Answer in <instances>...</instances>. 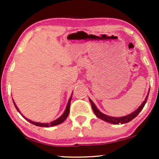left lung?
<instances>
[{"label": "left lung", "instance_id": "1", "mask_svg": "<svg viewBox=\"0 0 159 159\" xmlns=\"http://www.w3.org/2000/svg\"><path fill=\"white\" fill-rule=\"evenodd\" d=\"M150 91V90H149ZM149 91L148 93V95L146 98H145V101L143 102V103L141 104L140 106V107H139L138 109L134 111L131 114H129V115H127V116H121V117H113V116H107V115L103 114V113L100 111L98 109L96 106L95 105V103H93V102L91 101L90 99H89V101H90V103H91V106H92V108L93 110V112L95 113V114L96 115V116L98 118L102 119L103 121H105L106 122H108V123H111V124H114V125H119V124H125V123H127L129 122V121H132V119L135 118V117L138 116L139 114V113H140L142 109L144 107L145 103H146L147 102V100H148V95H149Z\"/></svg>", "mask_w": 159, "mask_h": 159}]
</instances>
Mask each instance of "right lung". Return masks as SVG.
Here are the masks:
<instances>
[{"label":"right lung","instance_id":"1","mask_svg":"<svg viewBox=\"0 0 159 159\" xmlns=\"http://www.w3.org/2000/svg\"><path fill=\"white\" fill-rule=\"evenodd\" d=\"M71 95H72V94H71ZM71 98H72V96L70 97V98H69V101H68V103H67V106H66V110H65V111L64 112V114H63L59 118H58L55 121H51V123L48 124V123H40V122H35V121H31L30 120V119H28L26 118V117H25L23 116L22 114H21L20 111H19V108H17V106H16V104H15L14 101H13V102H14V104L15 106V107H16V110L18 111L20 113V114H21V116H22L24 118H25V119H27V120L29 121V122H30L31 124H32V125H36V126H38V127H53V126H56V125H60V124H61L63 121H65V119H66L67 118V116H69V109H70V103H71Z\"/></svg>","mask_w":159,"mask_h":159}]
</instances>
